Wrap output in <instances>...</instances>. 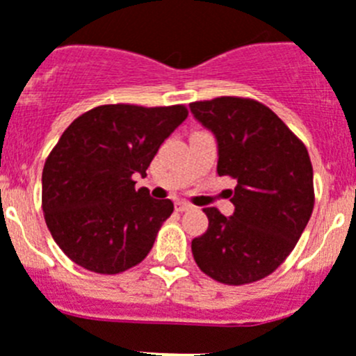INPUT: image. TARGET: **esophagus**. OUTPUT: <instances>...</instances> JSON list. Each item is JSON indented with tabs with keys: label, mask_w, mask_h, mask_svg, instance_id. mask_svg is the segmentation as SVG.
<instances>
[{
	"label": "esophagus",
	"mask_w": 356,
	"mask_h": 356,
	"mask_svg": "<svg viewBox=\"0 0 356 356\" xmlns=\"http://www.w3.org/2000/svg\"><path fill=\"white\" fill-rule=\"evenodd\" d=\"M175 210L188 211V210H192V204H188V202H184V201H179V202H175Z\"/></svg>",
	"instance_id": "34e87169"
}]
</instances>
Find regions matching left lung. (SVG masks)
Listing matches in <instances>:
<instances>
[{
    "mask_svg": "<svg viewBox=\"0 0 356 356\" xmlns=\"http://www.w3.org/2000/svg\"><path fill=\"white\" fill-rule=\"evenodd\" d=\"M217 139V173L237 186L235 211L204 208L208 229L192 241L197 266L217 282L243 286L273 273L302 235L315 204L313 166L304 143L268 106L246 97L190 104Z\"/></svg>",
    "mask_w": 356,
    "mask_h": 356,
    "instance_id": "8db88e82",
    "label": "left lung"
}]
</instances>
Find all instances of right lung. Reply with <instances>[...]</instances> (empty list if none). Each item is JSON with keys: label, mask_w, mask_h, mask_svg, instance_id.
<instances>
[{"label": "right lung", "mask_w": 356, "mask_h": 356, "mask_svg": "<svg viewBox=\"0 0 356 356\" xmlns=\"http://www.w3.org/2000/svg\"><path fill=\"white\" fill-rule=\"evenodd\" d=\"M188 118L184 104H103L72 122L44 161V222L63 253L94 273L127 271L150 253L173 211L136 190L159 146Z\"/></svg>", "instance_id": "1"}]
</instances>
